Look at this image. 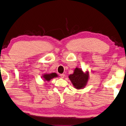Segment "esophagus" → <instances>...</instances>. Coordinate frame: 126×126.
<instances>
[{
	"mask_svg": "<svg viewBox=\"0 0 126 126\" xmlns=\"http://www.w3.org/2000/svg\"><path fill=\"white\" fill-rule=\"evenodd\" d=\"M60 76H61V78H62V79H63L65 77V74H61L60 75Z\"/></svg>",
	"mask_w": 126,
	"mask_h": 126,
	"instance_id": "esophagus-1",
	"label": "esophagus"
}]
</instances>
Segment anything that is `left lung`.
Returning <instances> with one entry per match:
<instances>
[{
    "label": "left lung",
    "instance_id": "1",
    "mask_svg": "<svg viewBox=\"0 0 126 126\" xmlns=\"http://www.w3.org/2000/svg\"><path fill=\"white\" fill-rule=\"evenodd\" d=\"M89 72H83L82 69L76 68L72 74L69 76L70 81L75 88L78 90L82 89L87 84L89 79Z\"/></svg>",
    "mask_w": 126,
    "mask_h": 126
}]
</instances>
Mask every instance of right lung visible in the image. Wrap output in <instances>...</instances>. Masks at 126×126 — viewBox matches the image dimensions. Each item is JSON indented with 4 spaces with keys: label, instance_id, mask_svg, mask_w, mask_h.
Listing matches in <instances>:
<instances>
[{
    "label": "right lung",
    "instance_id": "1",
    "mask_svg": "<svg viewBox=\"0 0 126 126\" xmlns=\"http://www.w3.org/2000/svg\"><path fill=\"white\" fill-rule=\"evenodd\" d=\"M58 75L55 73H45L42 76V79H43L44 81L45 82H48L52 79L58 77Z\"/></svg>",
    "mask_w": 126,
    "mask_h": 126
}]
</instances>
